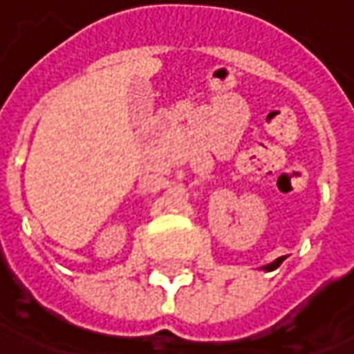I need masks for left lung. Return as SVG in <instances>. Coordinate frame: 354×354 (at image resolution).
<instances>
[{
	"label": "left lung",
	"instance_id": "8db88e82",
	"mask_svg": "<svg viewBox=\"0 0 354 354\" xmlns=\"http://www.w3.org/2000/svg\"><path fill=\"white\" fill-rule=\"evenodd\" d=\"M281 262H283V256H281V258H278V260H274V262H272V264H268L264 268V270H268V272H270V270H276V268H278L279 264H281Z\"/></svg>",
	"mask_w": 354,
	"mask_h": 354
}]
</instances>
